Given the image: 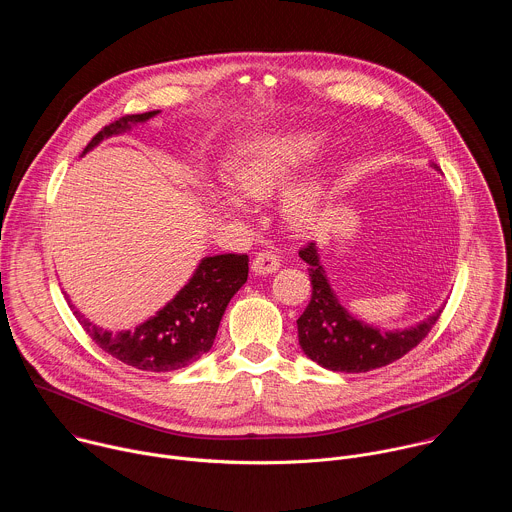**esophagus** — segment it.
Wrapping results in <instances>:
<instances>
[{
	"label": "esophagus",
	"mask_w": 512,
	"mask_h": 512,
	"mask_svg": "<svg viewBox=\"0 0 512 512\" xmlns=\"http://www.w3.org/2000/svg\"><path fill=\"white\" fill-rule=\"evenodd\" d=\"M279 257L271 251H263L259 255H255L253 263H251V271L255 275H269V273H275L279 269Z\"/></svg>",
	"instance_id": "1"
}]
</instances>
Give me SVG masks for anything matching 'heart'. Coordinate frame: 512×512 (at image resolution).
Listing matches in <instances>:
<instances>
[{
    "label": "heart",
    "mask_w": 512,
    "mask_h": 512,
    "mask_svg": "<svg viewBox=\"0 0 512 512\" xmlns=\"http://www.w3.org/2000/svg\"><path fill=\"white\" fill-rule=\"evenodd\" d=\"M324 135L316 131H287L261 135L243 141L225 164V174L237 197L223 188L208 186L204 202L218 214L243 216L244 200L261 202L271 198L294 176L304 162L320 152ZM326 184L318 176H308L289 186L279 200L285 223L296 231L312 229L326 206Z\"/></svg>",
    "instance_id": "heart-1"
}]
</instances>
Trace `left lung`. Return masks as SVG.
<instances>
[{"label":"left lung","mask_w":512,"mask_h":512,"mask_svg":"<svg viewBox=\"0 0 512 512\" xmlns=\"http://www.w3.org/2000/svg\"><path fill=\"white\" fill-rule=\"evenodd\" d=\"M431 168L440 170L435 164H431ZM300 257L310 265L312 300L298 318V338L306 356L328 371L367 373L387 367L415 348L444 310L440 308L427 320L403 330H381L356 320L338 302L320 263L316 243H308L300 251Z\"/></svg>","instance_id":"left-lung-1"}]
</instances>
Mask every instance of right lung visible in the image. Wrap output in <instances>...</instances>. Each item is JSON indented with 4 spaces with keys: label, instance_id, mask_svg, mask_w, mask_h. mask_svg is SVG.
<instances>
[{
    "label": "right lung",
    "instance_id": "right-lung-1",
    "mask_svg": "<svg viewBox=\"0 0 512 512\" xmlns=\"http://www.w3.org/2000/svg\"><path fill=\"white\" fill-rule=\"evenodd\" d=\"M158 113L160 111L125 115L113 121L89 141L83 156L103 139L129 131L133 125L145 123ZM247 275V255L227 253L204 257L174 300L133 330L121 332L99 328L70 304L68 296L64 298L87 334L113 358L139 371L166 373L188 367L190 362L212 348L218 324H221L231 298L247 281Z\"/></svg>",
    "mask_w": 512,
    "mask_h": 512
}]
</instances>
